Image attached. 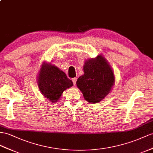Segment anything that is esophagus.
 <instances>
[{
    "mask_svg": "<svg viewBox=\"0 0 153 153\" xmlns=\"http://www.w3.org/2000/svg\"><path fill=\"white\" fill-rule=\"evenodd\" d=\"M76 81H77V77H74L72 79V81H73V83L74 85H75L76 83Z\"/></svg>",
    "mask_w": 153,
    "mask_h": 153,
    "instance_id": "1",
    "label": "esophagus"
}]
</instances>
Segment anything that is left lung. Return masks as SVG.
Masks as SVG:
<instances>
[{
    "label": "left lung",
    "instance_id": "8db88e82",
    "mask_svg": "<svg viewBox=\"0 0 153 153\" xmlns=\"http://www.w3.org/2000/svg\"><path fill=\"white\" fill-rule=\"evenodd\" d=\"M84 74L78 78L76 84L85 100L89 103H98L104 99L114 85V72L108 61L99 55L96 58L86 61Z\"/></svg>",
    "mask_w": 153,
    "mask_h": 153
}]
</instances>
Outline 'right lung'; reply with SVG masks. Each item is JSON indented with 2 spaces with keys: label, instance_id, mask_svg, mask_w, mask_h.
I'll return each instance as SVG.
<instances>
[{
  "label": "right lung",
  "instance_id": "right-lung-1",
  "mask_svg": "<svg viewBox=\"0 0 153 153\" xmlns=\"http://www.w3.org/2000/svg\"><path fill=\"white\" fill-rule=\"evenodd\" d=\"M38 87L42 94L52 103L59 100L62 92L73 86L65 73L57 66L44 62L37 77Z\"/></svg>",
  "mask_w": 153,
  "mask_h": 153
}]
</instances>
